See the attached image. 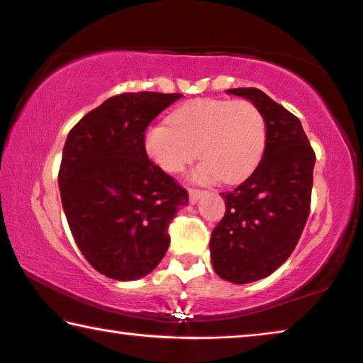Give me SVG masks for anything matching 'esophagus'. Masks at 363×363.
<instances>
[{"mask_svg":"<svg viewBox=\"0 0 363 363\" xmlns=\"http://www.w3.org/2000/svg\"><path fill=\"white\" fill-rule=\"evenodd\" d=\"M203 194L205 192L200 191V189H191V191H189V200H191V203H197L199 199L202 197Z\"/></svg>","mask_w":363,"mask_h":363,"instance_id":"esophagus-1","label":"esophagus"}]
</instances>
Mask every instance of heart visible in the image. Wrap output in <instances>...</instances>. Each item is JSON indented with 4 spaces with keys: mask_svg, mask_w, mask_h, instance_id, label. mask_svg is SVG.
I'll list each match as a JSON object with an SVG mask.
<instances>
[{
    "mask_svg": "<svg viewBox=\"0 0 363 363\" xmlns=\"http://www.w3.org/2000/svg\"><path fill=\"white\" fill-rule=\"evenodd\" d=\"M148 157L177 174L199 157L194 179L234 184L249 177L267 148V119L250 100L199 99L171 114V124H152L143 135Z\"/></svg>",
    "mask_w": 363,
    "mask_h": 363,
    "instance_id": "1",
    "label": "heart"
}]
</instances>
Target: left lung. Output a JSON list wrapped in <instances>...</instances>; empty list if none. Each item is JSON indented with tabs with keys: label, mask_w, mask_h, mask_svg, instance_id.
I'll use <instances>...</instances> for the list:
<instances>
[{
	"label": "left lung",
	"mask_w": 363,
	"mask_h": 363,
	"mask_svg": "<svg viewBox=\"0 0 363 363\" xmlns=\"http://www.w3.org/2000/svg\"><path fill=\"white\" fill-rule=\"evenodd\" d=\"M262 109L267 148L255 171L231 192L213 229L211 263L220 278L245 284L283 264L306 228L313 186L315 152L298 118L258 89H229Z\"/></svg>",
	"instance_id": "8db88e82"
}]
</instances>
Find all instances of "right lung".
Here are the masks:
<instances>
[{
    "label": "right lung",
    "instance_id": "obj_1",
    "mask_svg": "<svg viewBox=\"0 0 363 363\" xmlns=\"http://www.w3.org/2000/svg\"><path fill=\"white\" fill-rule=\"evenodd\" d=\"M181 94L114 95L69 132L60 166L61 202L77 247L96 272L134 281L169 247V223L189 194L148 160V124Z\"/></svg>",
    "mask_w": 363,
    "mask_h": 363
}]
</instances>
